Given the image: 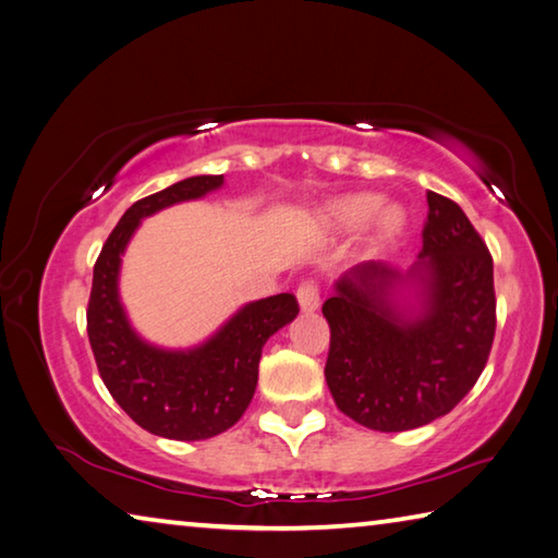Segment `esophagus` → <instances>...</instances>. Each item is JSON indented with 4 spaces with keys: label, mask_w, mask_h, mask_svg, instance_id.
Returning a JSON list of instances; mask_svg holds the SVG:
<instances>
[{
    "label": "esophagus",
    "mask_w": 558,
    "mask_h": 558,
    "mask_svg": "<svg viewBox=\"0 0 558 558\" xmlns=\"http://www.w3.org/2000/svg\"><path fill=\"white\" fill-rule=\"evenodd\" d=\"M296 299L304 314H314V311L320 306V291L314 281H304V284L296 289Z\"/></svg>",
    "instance_id": "esophagus-1"
}]
</instances>
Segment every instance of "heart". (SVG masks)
Wrapping results in <instances>:
<instances>
[{"label":"heart","mask_w":558,"mask_h":558,"mask_svg":"<svg viewBox=\"0 0 558 558\" xmlns=\"http://www.w3.org/2000/svg\"><path fill=\"white\" fill-rule=\"evenodd\" d=\"M379 195L375 193H353L345 195V198H338L333 205H330V215L333 220L345 225V228H357L363 225L369 215L379 207ZM404 228V210L399 205H385L375 215V230L379 238H392L399 230Z\"/></svg>","instance_id":"b5f03b06"}]
</instances>
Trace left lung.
<instances>
[{
    "instance_id": "obj_1",
    "label": "left lung",
    "mask_w": 558,
    "mask_h": 558,
    "mask_svg": "<svg viewBox=\"0 0 558 558\" xmlns=\"http://www.w3.org/2000/svg\"><path fill=\"white\" fill-rule=\"evenodd\" d=\"M424 247L407 271L363 262L324 304L326 383L373 432H409L471 392L495 338L493 257L461 205L428 191Z\"/></svg>"
}]
</instances>
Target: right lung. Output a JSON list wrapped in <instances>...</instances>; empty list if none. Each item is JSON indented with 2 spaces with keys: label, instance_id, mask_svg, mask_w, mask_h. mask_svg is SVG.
<instances>
[{
  "label": "right lung",
  "instance_id": "right-lung-1",
  "mask_svg": "<svg viewBox=\"0 0 558 558\" xmlns=\"http://www.w3.org/2000/svg\"><path fill=\"white\" fill-rule=\"evenodd\" d=\"M222 183V175H191L136 201L102 244L93 269L87 338L102 383L136 424L175 441H201L240 422L257 387L264 343L299 314L291 294L252 301L208 340L185 350L154 345L132 328L120 301L122 254L132 234L149 215L198 201Z\"/></svg>",
  "mask_w": 558,
  "mask_h": 558
}]
</instances>
